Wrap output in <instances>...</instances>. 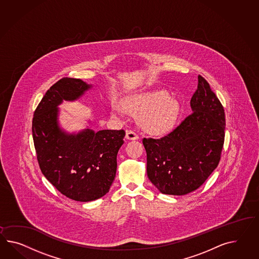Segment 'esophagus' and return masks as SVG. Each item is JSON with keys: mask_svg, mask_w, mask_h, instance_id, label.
<instances>
[{"mask_svg": "<svg viewBox=\"0 0 259 259\" xmlns=\"http://www.w3.org/2000/svg\"><path fill=\"white\" fill-rule=\"evenodd\" d=\"M126 139L129 140H136V139H139V135L135 131L133 130H127L126 131Z\"/></svg>", "mask_w": 259, "mask_h": 259, "instance_id": "esophagus-1", "label": "esophagus"}]
</instances>
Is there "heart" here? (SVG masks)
<instances>
[{
  "label": "heart",
  "mask_w": 259,
  "mask_h": 259,
  "mask_svg": "<svg viewBox=\"0 0 259 259\" xmlns=\"http://www.w3.org/2000/svg\"><path fill=\"white\" fill-rule=\"evenodd\" d=\"M124 109L139 114L140 122L148 132L160 135L169 131L176 122L180 106L164 91H153L132 95L123 102Z\"/></svg>",
  "instance_id": "b5f03b06"
}]
</instances>
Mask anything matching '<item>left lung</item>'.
I'll list each match as a JSON object with an SVG mask.
<instances>
[{
  "mask_svg": "<svg viewBox=\"0 0 259 259\" xmlns=\"http://www.w3.org/2000/svg\"><path fill=\"white\" fill-rule=\"evenodd\" d=\"M193 112L161 139H143L147 174L162 194L183 196L199 188L219 164L226 117L209 84L198 76Z\"/></svg>",
  "mask_w": 259,
  "mask_h": 259,
  "instance_id": "1",
  "label": "left lung"
}]
</instances>
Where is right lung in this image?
Wrapping results in <instances>:
<instances>
[{
  "label": "right lung",
  "instance_id": "right-lung-1",
  "mask_svg": "<svg viewBox=\"0 0 259 259\" xmlns=\"http://www.w3.org/2000/svg\"><path fill=\"white\" fill-rule=\"evenodd\" d=\"M78 78L63 77L47 91L32 118V139L40 169L47 180L73 200L93 201L110 189L124 130L84 129L64 132L58 122V106L74 101L91 89Z\"/></svg>",
  "mask_w": 259,
  "mask_h": 259
}]
</instances>
